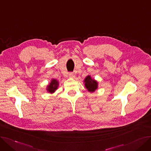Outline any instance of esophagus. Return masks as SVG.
I'll return each instance as SVG.
<instances>
[{
	"instance_id": "34e87169",
	"label": "esophagus",
	"mask_w": 151,
	"mask_h": 151,
	"mask_svg": "<svg viewBox=\"0 0 151 151\" xmlns=\"http://www.w3.org/2000/svg\"><path fill=\"white\" fill-rule=\"evenodd\" d=\"M68 75H69V77H70V78H75V75L72 72L69 73Z\"/></svg>"
}]
</instances>
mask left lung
Instances as JSON below:
<instances>
[{
    "instance_id": "obj_1",
    "label": "left lung",
    "mask_w": 151,
    "mask_h": 151,
    "mask_svg": "<svg viewBox=\"0 0 151 151\" xmlns=\"http://www.w3.org/2000/svg\"><path fill=\"white\" fill-rule=\"evenodd\" d=\"M85 86L89 92H93L97 88V83L96 81L91 78L90 76H88L84 80Z\"/></svg>"
}]
</instances>
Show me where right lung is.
Instances as JSON below:
<instances>
[{
    "mask_svg": "<svg viewBox=\"0 0 151 151\" xmlns=\"http://www.w3.org/2000/svg\"><path fill=\"white\" fill-rule=\"evenodd\" d=\"M58 85H59V84H58V81H57V80H52V81H51V83L50 84V85L47 86V90L48 91L52 93V92H54L55 90L58 89Z\"/></svg>",
    "mask_w": 151,
    "mask_h": 151,
    "instance_id": "1",
    "label": "right lung"
}]
</instances>
